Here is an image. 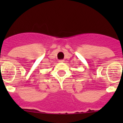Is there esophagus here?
<instances>
[{
    "instance_id": "1",
    "label": "esophagus",
    "mask_w": 123,
    "mask_h": 123,
    "mask_svg": "<svg viewBox=\"0 0 123 123\" xmlns=\"http://www.w3.org/2000/svg\"><path fill=\"white\" fill-rule=\"evenodd\" d=\"M64 62H65V61H64L63 60H60L58 61V62L59 63H63Z\"/></svg>"
}]
</instances>
